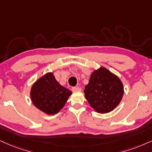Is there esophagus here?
I'll use <instances>...</instances> for the list:
<instances>
[{"label":"esophagus","mask_w":152,"mask_h":152,"mask_svg":"<svg viewBox=\"0 0 152 152\" xmlns=\"http://www.w3.org/2000/svg\"><path fill=\"white\" fill-rule=\"evenodd\" d=\"M71 90H72V91H81V88L79 87H74L71 88Z\"/></svg>","instance_id":"obj_1"}]
</instances>
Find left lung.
Returning a JSON list of instances; mask_svg holds the SVG:
<instances>
[{"mask_svg": "<svg viewBox=\"0 0 152 152\" xmlns=\"http://www.w3.org/2000/svg\"><path fill=\"white\" fill-rule=\"evenodd\" d=\"M84 94L97 113H107L119 105L124 94L122 81L107 69L100 67L91 75Z\"/></svg>", "mask_w": 152, "mask_h": 152, "instance_id": "obj_1", "label": "left lung"}]
</instances>
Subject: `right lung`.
<instances>
[{
  "instance_id": "right-lung-1",
  "label": "right lung",
  "mask_w": 152,
  "mask_h": 152,
  "mask_svg": "<svg viewBox=\"0 0 152 152\" xmlns=\"http://www.w3.org/2000/svg\"><path fill=\"white\" fill-rule=\"evenodd\" d=\"M72 92L60 85L52 72L47 73L32 85L30 97L37 108L47 115L58 113Z\"/></svg>"
}]
</instances>
